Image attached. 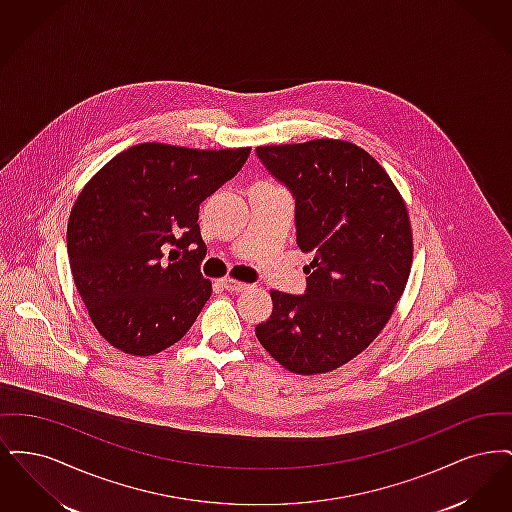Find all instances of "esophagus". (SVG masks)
<instances>
[{
  "instance_id": "obj_1",
  "label": "esophagus",
  "mask_w": 512,
  "mask_h": 512,
  "mask_svg": "<svg viewBox=\"0 0 512 512\" xmlns=\"http://www.w3.org/2000/svg\"><path fill=\"white\" fill-rule=\"evenodd\" d=\"M220 284H222V288L228 290V292H245V290L249 288V284L238 282V280H234V278H224Z\"/></svg>"
}]
</instances>
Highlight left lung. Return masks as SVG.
<instances>
[{"label":"left lung","instance_id":"8db88e82","mask_svg":"<svg viewBox=\"0 0 512 512\" xmlns=\"http://www.w3.org/2000/svg\"><path fill=\"white\" fill-rule=\"evenodd\" d=\"M257 155L295 195L297 245L311 259L305 295L270 290L257 340L293 374L336 370L378 338L405 292L407 203L382 165L345 140L259 146Z\"/></svg>","mask_w":512,"mask_h":512}]
</instances>
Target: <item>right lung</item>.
<instances>
[{"label": "right lung", "instance_id": "obj_1", "mask_svg": "<svg viewBox=\"0 0 512 512\" xmlns=\"http://www.w3.org/2000/svg\"><path fill=\"white\" fill-rule=\"evenodd\" d=\"M249 151L144 142L115 155L82 188L67 226L69 261L109 345L149 357L192 328L213 292L197 268L207 251L199 203L242 169ZM165 244L182 248L183 261L161 264Z\"/></svg>", "mask_w": 512, "mask_h": 512}]
</instances>
